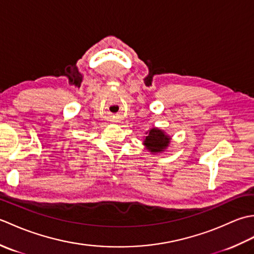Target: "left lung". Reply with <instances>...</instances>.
Here are the masks:
<instances>
[{"instance_id": "obj_1", "label": "left lung", "mask_w": 254, "mask_h": 254, "mask_svg": "<svg viewBox=\"0 0 254 254\" xmlns=\"http://www.w3.org/2000/svg\"><path fill=\"white\" fill-rule=\"evenodd\" d=\"M145 134L146 136H144L143 145L150 154L163 153L169 147L171 136L161 128L152 127L147 132H145Z\"/></svg>"}]
</instances>
